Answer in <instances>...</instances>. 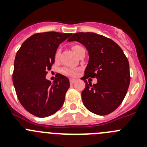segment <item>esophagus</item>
Here are the masks:
<instances>
[{
    "label": "esophagus",
    "mask_w": 147,
    "mask_h": 147,
    "mask_svg": "<svg viewBox=\"0 0 147 147\" xmlns=\"http://www.w3.org/2000/svg\"><path fill=\"white\" fill-rule=\"evenodd\" d=\"M75 82H76V80H74V79H70V84L71 85H73Z\"/></svg>",
    "instance_id": "esophagus-1"
}]
</instances>
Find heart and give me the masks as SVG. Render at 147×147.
Returning a JSON list of instances; mask_svg holds the SVG:
<instances>
[{
  "label": "heart",
  "instance_id": "heart-1",
  "mask_svg": "<svg viewBox=\"0 0 147 147\" xmlns=\"http://www.w3.org/2000/svg\"><path fill=\"white\" fill-rule=\"evenodd\" d=\"M81 45H74L72 46V49L74 50L76 54L77 55L79 51H80V49H82ZM61 50L60 49H57V51H56L55 54H54V57H55V59H58L60 56ZM61 72L64 75H66V76H76L77 75L78 70L75 69V68H71V67H65V68H62Z\"/></svg>",
  "mask_w": 147,
  "mask_h": 147
}]
</instances>
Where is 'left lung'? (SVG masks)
<instances>
[{"mask_svg": "<svg viewBox=\"0 0 147 147\" xmlns=\"http://www.w3.org/2000/svg\"><path fill=\"white\" fill-rule=\"evenodd\" d=\"M78 41L88 51L89 61L85 71V88L82 92L85 107L93 113L108 115L123 102L130 82L129 62L113 40L92 32L74 34L67 41ZM96 78L93 86L85 80Z\"/></svg>", "mask_w": 147, "mask_h": 147, "instance_id": "1", "label": "left lung"}]
</instances>
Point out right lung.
Masks as SVG:
<instances>
[{
  "mask_svg": "<svg viewBox=\"0 0 147 147\" xmlns=\"http://www.w3.org/2000/svg\"><path fill=\"white\" fill-rule=\"evenodd\" d=\"M71 33L42 32L26 40L15 56L12 81L17 96L32 115L44 118L61 108L70 87L66 76L58 74L52 83L45 79L54 63V54L61 42Z\"/></svg>",
  "mask_w": 147,
  "mask_h": 147,
  "instance_id": "obj_1",
  "label": "right lung"
}]
</instances>
